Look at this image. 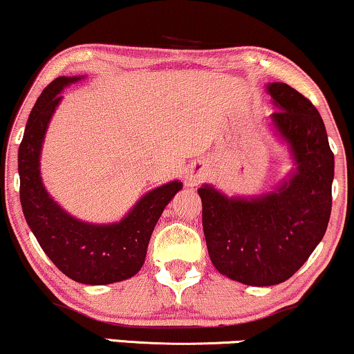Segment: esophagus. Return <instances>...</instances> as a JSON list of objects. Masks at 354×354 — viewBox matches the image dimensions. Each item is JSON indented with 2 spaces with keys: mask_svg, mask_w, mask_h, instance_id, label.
I'll list each match as a JSON object with an SVG mask.
<instances>
[{
  "mask_svg": "<svg viewBox=\"0 0 354 354\" xmlns=\"http://www.w3.org/2000/svg\"><path fill=\"white\" fill-rule=\"evenodd\" d=\"M204 176H205V173H204L203 168L192 167L186 171V183H187V185H198V183L203 180Z\"/></svg>",
  "mask_w": 354,
  "mask_h": 354,
  "instance_id": "obj_1",
  "label": "esophagus"
}]
</instances>
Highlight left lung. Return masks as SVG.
Here are the masks:
<instances>
[{"instance_id":"1","label":"left lung","mask_w":354,"mask_h":354,"mask_svg":"<svg viewBox=\"0 0 354 354\" xmlns=\"http://www.w3.org/2000/svg\"><path fill=\"white\" fill-rule=\"evenodd\" d=\"M277 109L270 127L288 147L292 169L271 191L227 196L212 185L198 192L210 261L247 286L288 281L324 239L332 212L335 158L315 106L286 83H268Z\"/></svg>"}]
</instances>
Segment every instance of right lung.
Masks as SVG:
<instances>
[{
	"label": "right lung",
	"instance_id": "right-lung-1",
	"mask_svg": "<svg viewBox=\"0 0 354 354\" xmlns=\"http://www.w3.org/2000/svg\"><path fill=\"white\" fill-rule=\"evenodd\" d=\"M82 77H60L44 89L26 124L17 153L22 212L40 248L58 270L82 284L104 286L136 276L144 266L156 222L181 191L174 180L147 192L119 222L80 221L48 194L40 176V153L62 91Z\"/></svg>",
	"mask_w": 354,
	"mask_h": 354
}]
</instances>
